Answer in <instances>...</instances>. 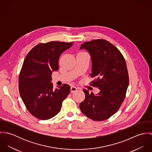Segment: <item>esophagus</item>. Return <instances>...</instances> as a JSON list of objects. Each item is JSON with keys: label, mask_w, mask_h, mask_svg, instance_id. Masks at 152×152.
<instances>
[{"label": "esophagus", "mask_w": 152, "mask_h": 152, "mask_svg": "<svg viewBox=\"0 0 152 152\" xmlns=\"http://www.w3.org/2000/svg\"><path fill=\"white\" fill-rule=\"evenodd\" d=\"M70 89H71V93H74V92H75L77 91V88L76 87H74V86H72V87H71Z\"/></svg>", "instance_id": "esophagus-1"}]
</instances>
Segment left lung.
I'll return each instance as SVG.
<instances>
[{"instance_id":"1","label":"left lung","mask_w":152,"mask_h":152,"mask_svg":"<svg viewBox=\"0 0 152 152\" xmlns=\"http://www.w3.org/2000/svg\"><path fill=\"white\" fill-rule=\"evenodd\" d=\"M92 61V72L94 78L91 86L98 87L97 95L83 89L85 99L80 108L89 119L95 121L106 120L120 108L129 86V75L125 60L120 51L113 44L102 39L93 40L81 44Z\"/></svg>"}]
</instances>
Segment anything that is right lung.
I'll use <instances>...</instances> for the list:
<instances>
[{
	"instance_id": "1",
	"label": "right lung",
	"mask_w": 152,
	"mask_h": 152,
	"mask_svg": "<svg viewBox=\"0 0 152 152\" xmlns=\"http://www.w3.org/2000/svg\"><path fill=\"white\" fill-rule=\"evenodd\" d=\"M73 43L50 42L34 47L27 54L19 77L22 101L34 117L47 120L60 111L70 92L67 84L53 89L51 74L58 70L60 55Z\"/></svg>"
}]
</instances>
